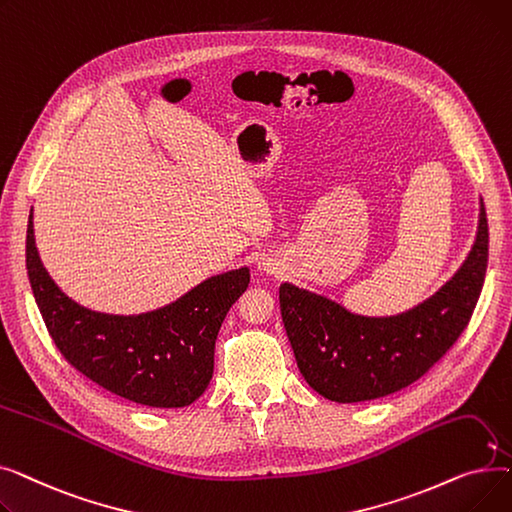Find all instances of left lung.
<instances>
[{
	"instance_id": "left-lung-1",
	"label": "left lung",
	"mask_w": 512,
	"mask_h": 512,
	"mask_svg": "<svg viewBox=\"0 0 512 512\" xmlns=\"http://www.w3.org/2000/svg\"><path fill=\"white\" fill-rule=\"evenodd\" d=\"M488 267V218L475 245L432 299L394 317H361L292 284L280 286L282 321L307 384L334 402L398 392L432 369L467 328Z\"/></svg>"
}]
</instances>
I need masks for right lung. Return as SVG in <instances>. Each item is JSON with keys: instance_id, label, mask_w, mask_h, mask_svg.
<instances>
[{"instance_id": "right-lung-1", "label": "right lung", "mask_w": 512, "mask_h": 512, "mask_svg": "<svg viewBox=\"0 0 512 512\" xmlns=\"http://www.w3.org/2000/svg\"><path fill=\"white\" fill-rule=\"evenodd\" d=\"M26 270L45 328L62 357L91 382L137 405L176 409L195 402L213 375L215 338L249 286V270L215 276L176 303L137 317L89 311L51 282L26 230Z\"/></svg>"}]
</instances>
